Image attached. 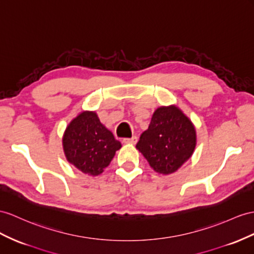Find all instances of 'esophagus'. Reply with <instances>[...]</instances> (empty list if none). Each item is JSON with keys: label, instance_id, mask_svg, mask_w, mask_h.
Instances as JSON below:
<instances>
[{"label": "esophagus", "instance_id": "1", "mask_svg": "<svg viewBox=\"0 0 254 254\" xmlns=\"http://www.w3.org/2000/svg\"><path fill=\"white\" fill-rule=\"evenodd\" d=\"M123 142H125V144H136V142H137V137H136V136H132L131 138H125L123 139Z\"/></svg>", "mask_w": 254, "mask_h": 254}]
</instances>
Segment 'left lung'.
Wrapping results in <instances>:
<instances>
[{"instance_id":"8db88e82","label":"left lung","mask_w":254,"mask_h":254,"mask_svg":"<svg viewBox=\"0 0 254 254\" xmlns=\"http://www.w3.org/2000/svg\"><path fill=\"white\" fill-rule=\"evenodd\" d=\"M196 146L191 120L176 106L159 107L136 145L154 172L173 174L189 160Z\"/></svg>"}]
</instances>
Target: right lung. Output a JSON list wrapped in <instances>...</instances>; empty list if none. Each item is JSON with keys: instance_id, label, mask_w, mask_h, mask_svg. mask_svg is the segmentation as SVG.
<instances>
[{"instance_id": "right-lung-1", "label": "right lung", "mask_w": 254, "mask_h": 254, "mask_svg": "<svg viewBox=\"0 0 254 254\" xmlns=\"http://www.w3.org/2000/svg\"><path fill=\"white\" fill-rule=\"evenodd\" d=\"M121 142L104 127L94 112H82L70 121L63 135L65 157L83 174L97 176L104 172Z\"/></svg>"}]
</instances>
